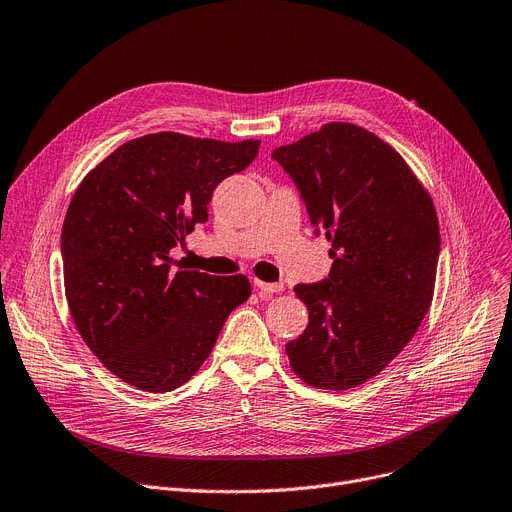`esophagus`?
Wrapping results in <instances>:
<instances>
[{"label":"esophagus","mask_w":512,"mask_h":512,"mask_svg":"<svg viewBox=\"0 0 512 512\" xmlns=\"http://www.w3.org/2000/svg\"><path fill=\"white\" fill-rule=\"evenodd\" d=\"M255 288L259 292V297H270V294L274 292H282L284 290V284H270V282H261V280H255Z\"/></svg>","instance_id":"1"}]
</instances>
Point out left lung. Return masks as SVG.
I'll list each match as a JSON object with an SVG mask.
<instances>
[{"label": "left lung", "mask_w": 512, "mask_h": 512, "mask_svg": "<svg viewBox=\"0 0 512 512\" xmlns=\"http://www.w3.org/2000/svg\"><path fill=\"white\" fill-rule=\"evenodd\" d=\"M272 157L332 242L326 280L297 284L305 332L286 344L292 371L321 390L378 375L409 344L434 297L440 228L434 201L388 143L330 122Z\"/></svg>", "instance_id": "1"}]
</instances>
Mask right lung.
Returning <instances> with one entry per match:
<instances>
[{
	"instance_id": "obj_1",
	"label": "right lung",
	"mask_w": 512,
	"mask_h": 512,
	"mask_svg": "<svg viewBox=\"0 0 512 512\" xmlns=\"http://www.w3.org/2000/svg\"><path fill=\"white\" fill-rule=\"evenodd\" d=\"M257 153L253 139L155 132L120 145L76 188L62 228L68 307L93 355L126 384L170 392L191 380L251 297L247 276L172 272L170 251L207 222L215 186Z\"/></svg>"
}]
</instances>
